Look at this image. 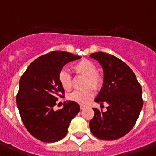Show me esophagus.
<instances>
[{
    "instance_id": "obj_1",
    "label": "esophagus",
    "mask_w": 156,
    "mask_h": 156,
    "mask_svg": "<svg viewBox=\"0 0 156 156\" xmlns=\"http://www.w3.org/2000/svg\"><path fill=\"white\" fill-rule=\"evenodd\" d=\"M80 108H81V110H83V109L85 108V105H80Z\"/></svg>"
}]
</instances>
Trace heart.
I'll return each mask as SVG.
<instances>
[{"label": "heart", "instance_id": "heart-1", "mask_svg": "<svg viewBox=\"0 0 156 156\" xmlns=\"http://www.w3.org/2000/svg\"><path fill=\"white\" fill-rule=\"evenodd\" d=\"M74 69L78 74L85 75L87 77L86 88H98L101 86V78L97 73L96 66L89 61L84 59L77 62L74 65ZM58 81L61 86L66 91L71 88V77L67 69L61 70L58 74ZM94 96V91L91 88L84 91H75L68 96V100L81 105H86Z\"/></svg>", "mask_w": 156, "mask_h": 156}]
</instances>
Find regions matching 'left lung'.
I'll use <instances>...</instances> for the list:
<instances>
[{
  "label": "left lung",
  "instance_id": "obj_1",
  "mask_svg": "<svg viewBox=\"0 0 156 156\" xmlns=\"http://www.w3.org/2000/svg\"><path fill=\"white\" fill-rule=\"evenodd\" d=\"M90 57L104 71L103 87L94 101L108 104L105 112L93 108L90 130L99 139L115 140L129 133L139 118L143 105L142 87L132 70L114 55L96 52Z\"/></svg>",
  "mask_w": 156,
  "mask_h": 156
}]
</instances>
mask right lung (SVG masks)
I'll use <instances>...</instances> for the list:
<instances>
[{
    "label": "right lung",
    "mask_w": 156,
    "mask_h": 156,
    "mask_svg": "<svg viewBox=\"0 0 156 156\" xmlns=\"http://www.w3.org/2000/svg\"><path fill=\"white\" fill-rule=\"evenodd\" d=\"M81 58L68 52L55 51L36 58L19 82L17 105L21 120L31 135L44 142H55L68 132L71 119L80 111L78 103L67 101L63 108L54 110L65 90L58 74L65 65Z\"/></svg>",
    "instance_id": "add662e5"
}]
</instances>
